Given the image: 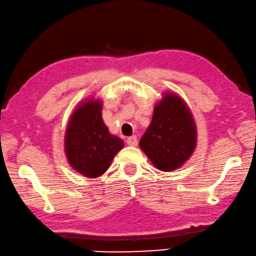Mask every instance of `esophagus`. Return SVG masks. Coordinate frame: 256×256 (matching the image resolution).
Segmentation results:
<instances>
[{
  "label": "esophagus",
  "mask_w": 256,
  "mask_h": 256,
  "mask_svg": "<svg viewBox=\"0 0 256 256\" xmlns=\"http://www.w3.org/2000/svg\"><path fill=\"white\" fill-rule=\"evenodd\" d=\"M127 144L129 145V146H136V145H137V137L136 136L128 137Z\"/></svg>",
  "instance_id": "1"
}]
</instances>
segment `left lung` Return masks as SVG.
Here are the masks:
<instances>
[{
    "label": "left lung",
    "mask_w": 256,
    "mask_h": 256,
    "mask_svg": "<svg viewBox=\"0 0 256 256\" xmlns=\"http://www.w3.org/2000/svg\"><path fill=\"white\" fill-rule=\"evenodd\" d=\"M196 140V124L186 102L174 92H162L140 140V150L159 170L174 172L194 154Z\"/></svg>",
    "instance_id": "1"
}]
</instances>
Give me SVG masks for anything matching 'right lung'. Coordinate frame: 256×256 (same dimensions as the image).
<instances>
[{
  "mask_svg": "<svg viewBox=\"0 0 256 256\" xmlns=\"http://www.w3.org/2000/svg\"><path fill=\"white\" fill-rule=\"evenodd\" d=\"M103 100L96 95L81 100L70 113L64 135V152L74 170L88 178L103 175L124 142L113 134L102 118Z\"/></svg>",
  "mask_w": 256,
  "mask_h": 256,
  "instance_id": "1",
  "label": "right lung"
}]
</instances>
